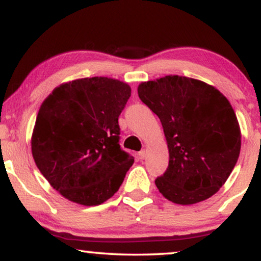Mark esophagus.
<instances>
[{
    "instance_id": "esophagus-1",
    "label": "esophagus",
    "mask_w": 261,
    "mask_h": 261,
    "mask_svg": "<svg viewBox=\"0 0 261 261\" xmlns=\"http://www.w3.org/2000/svg\"><path fill=\"white\" fill-rule=\"evenodd\" d=\"M139 159L141 160H144L145 157H146V155H148V152H146V150H142V151H139Z\"/></svg>"
}]
</instances>
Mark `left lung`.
Here are the masks:
<instances>
[{
    "label": "left lung",
    "instance_id": "1",
    "mask_svg": "<svg viewBox=\"0 0 261 261\" xmlns=\"http://www.w3.org/2000/svg\"><path fill=\"white\" fill-rule=\"evenodd\" d=\"M138 97L159 116L169 150L167 171L155 185L177 204L204 201L225 185L239 159L236 112L216 87L182 75L141 83Z\"/></svg>",
    "mask_w": 261,
    "mask_h": 261
}]
</instances>
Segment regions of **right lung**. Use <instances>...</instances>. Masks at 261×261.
Here are the masks:
<instances>
[{"label": "right lung", "mask_w": 261, "mask_h": 261, "mask_svg": "<svg viewBox=\"0 0 261 261\" xmlns=\"http://www.w3.org/2000/svg\"><path fill=\"white\" fill-rule=\"evenodd\" d=\"M130 95L129 84L93 76L61 84L42 101L32 155L65 199L91 207L118 192L134 164L119 145L118 117Z\"/></svg>", "instance_id": "1"}]
</instances>
